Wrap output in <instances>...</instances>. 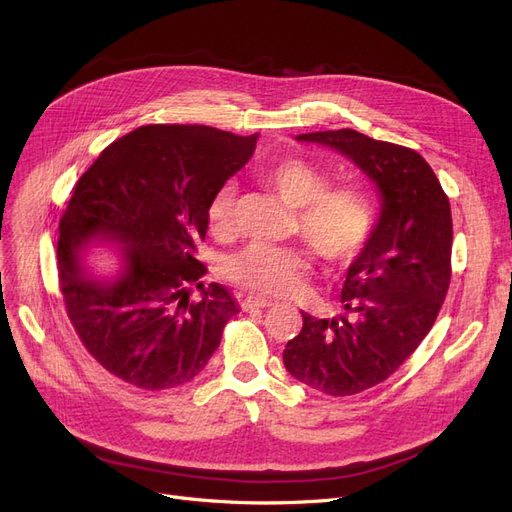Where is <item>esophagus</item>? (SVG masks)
Returning <instances> with one entry per match:
<instances>
[{
  "label": "esophagus",
  "instance_id": "1",
  "mask_svg": "<svg viewBox=\"0 0 512 512\" xmlns=\"http://www.w3.org/2000/svg\"><path fill=\"white\" fill-rule=\"evenodd\" d=\"M243 309L245 311H252V309H264V307H271V301H267V298H262V296H254V294H250V296H245L243 298Z\"/></svg>",
  "mask_w": 512,
  "mask_h": 512
}]
</instances>
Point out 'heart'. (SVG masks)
Instances as JSON below:
<instances>
[{
  "mask_svg": "<svg viewBox=\"0 0 512 512\" xmlns=\"http://www.w3.org/2000/svg\"><path fill=\"white\" fill-rule=\"evenodd\" d=\"M262 178L298 207L296 233L322 262L347 267L366 252L379 222L377 203L368 190L356 184L332 186L322 167L301 156L281 158L262 171ZM235 197L237 186L231 180L211 197L207 220L214 233L231 224ZM224 269L228 279L258 294L292 296L303 288L311 262L303 248L254 241L228 256Z\"/></svg>",
  "mask_w": 512,
  "mask_h": 512,
  "instance_id": "heart-1",
  "label": "heart"
}]
</instances>
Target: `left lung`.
<instances>
[{"instance_id":"1","label":"left lung","mask_w":512,"mask_h":512,"mask_svg":"<svg viewBox=\"0 0 512 512\" xmlns=\"http://www.w3.org/2000/svg\"><path fill=\"white\" fill-rule=\"evenodd\" d=\"M349 156L383 195L373 241L351 264L339 320L303 313L284 364L328 396H354L402 366L436 322L451 281L449 197L419 152L354 129L298 135Z\"/></svg>"}]
</instances>
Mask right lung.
Masks as SVG:
<instances>
[{
  "mask_svg": "<svg viewBox=\"0 0 512 512\" xmlns=\"http://www.w3.org/2000/svg\"><path fill=\"white\" fill-rule=\"evenodd\" d=\"M256 137L205 125H144L118 137L76 182L59 222L57 271L78 339L110 375L161 392L195 379L239 305L220 284L203 288L197 245L214 192L250 161ZM108 234L128 269L114 285L88 280L81 245Z\"/></svg>",
  "mask_w": 512,
  "mask_h": 512,
  "instance_id": "obj_1",
  "label": "right lung"
}]
</instances>
